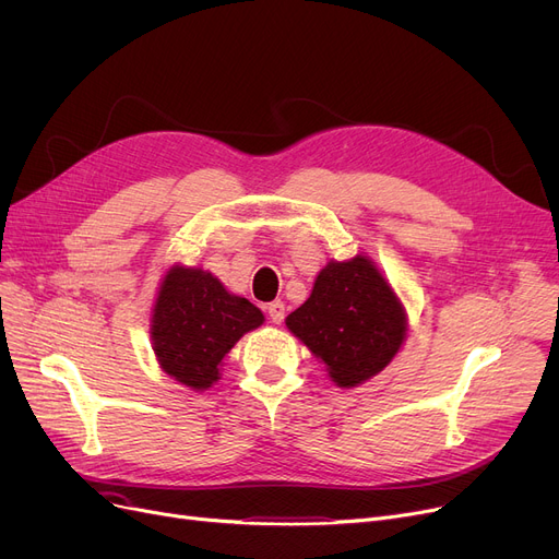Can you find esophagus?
Instances as JSON below:
<instances>
[{
	"mask_svg": "<svg viewBox=\"0 0 559 559\" xmlns=\"http://www.w3.org/2000/svg\"><path fill=\"white\" fill-rule=\"evenodd\" d=\"M267 312H270V319L274 321V324H281V321L285 319V304L283 301H272L267 306Z\"/></svg>",
	"mask_w": 559,
	"mask_h": 559,
	"instance_id": "1",
	"label": "esophagus"
}]
</instances>
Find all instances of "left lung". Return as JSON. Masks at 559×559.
Returning <instances> with one entry per match:
<instances>
[{"label": "left lung", "mask_w": 559, "mask_h": 559, "mask_svg": "<svg viewBox=\"0 0 559 559\" xmlns=\"http://www.w3.org/2000/svg\"><path fill=\"white\" fill-rule=\"evenodd\" d=\"M285 324L340 388H356L383 371L405 337L403 306L365 255L329 262L308 301L289 312Z\"/></svg>", "instance_id": "obj_1"}]
</instances>
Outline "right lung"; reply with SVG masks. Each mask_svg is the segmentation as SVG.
<instances>
[{
	"label": "right lung",
	"mask_w": 559,
	"mask_h": 559,
	"mask_svg": "<svg viewBox=\"0 0 559 559\" xmlns=\"http://www.w3.org/2000/svg\"><path fill=\"white\" fill-rule=\"evenodd\" d=\"M262 321L251 301L228 295L213 274L171 267L152 319L156 358L179 383L205 390L219 378V362L235 342Z\"/></svg>",
	"instance_id": "add662e5"
}]
</instances>
